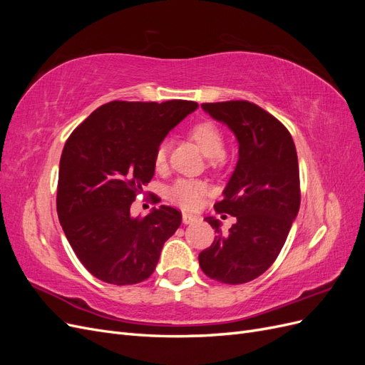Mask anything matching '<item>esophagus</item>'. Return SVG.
<instances>
[{
	"instance_id": "obj_1",
	"label": "esophagus",
	"mask_w": 365,
	"mask_h": 365,
	"mask_svg": "<svg viewBox=\"0 0 365 365\" xmlns=\"http://www.w3.org/2000/svg\"><path fill=\"white\" fill-rule=\"evenodd\" d=\"M196 220H200V217H197L196 215L182 213V222L184 224H193V222H196Z\"/></svg>"
}]
</instances>
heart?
Wrapping results in <instances>:
<instances>
[{
	"label": "heart",
	"instance_id": "b5f03b06",
	"mask_svg": "<svg viewBox=\"0 0 365 365\" xmlns=\"http://www.w3.org/2000/svg\"><path fill=\"white\" fill-rule=\"evenodd\" d=\"M190 138L196 143L197 148L213 164L222 161L224 153V135L219 128L212 121H201L189 130ZM168 157V145L161 143L153 155V164L157 169H163ZM207 193V185L202 181L196 180H178L175 181L168 190L169 200L185 210H195L201 205L202 197Z\"/></svg>",
	"mask_w": 365,
	"mask_h": 365
}]
</instances>
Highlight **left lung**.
<instances>
[{
  "label": "left lung",
  "instance_id": "1",
  "mask_svg": "<svg viewBox=\"0 0 365 365\" xmlns=\"http://www.w3.org/2000/svg\"><path fill=\"white\" fill-rule=\"evenodd\" d=\"M237 138L239 160L215 204L217 213L236 216L227 235L213 216L205 217L217 233L200 254L210 279L242 284L257 279L282 251L300 208V172L294 140L280 121L247 101L202 103Z\"/></svg>",
  "mask_w": 365,
  "mask_h": 365
}]
</instances>
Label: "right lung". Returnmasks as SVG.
I'll list each match as a JSON object with an SVG mask.
<instances>
[{
	"label": "right lung",
	"mask_w": 365,
	"mask_h": 365,
	"mask_svg": "<svg viewBox=\"0 0 365 365\" xmlns=\"http://www.w3.org/2000/svg\"><path fill=\"white\" fill-rule=\"evenodd\" d=\"M196 102H120L97 108L65 143L56 208L77 259L98 280L135 284L150 277L164 242L181 225L169 205L145 217L130 205L153 173L164 137Z\"/></svg>",
	"instance_id": "right-lung-1"
}]
</instances>
